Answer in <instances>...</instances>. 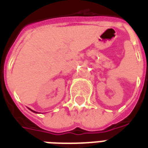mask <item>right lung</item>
<instances>
[{
	"instance_id": "add662e5",
	"label": "right lung",
	"mask_w": 148,
	"mask_h": 148,
	"mask_svg": "<svg viewBox=\"0 0 148 148\" xmlns=\"http://www.w3.org/2000/svg\"><path fill=\"white\" fill-rule=\"evenodd\" d=\"M32 111H33V110H32ZM34 112H35V111H33Z\"/></svg>"
}]
</instances>
